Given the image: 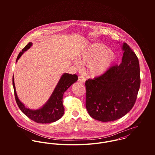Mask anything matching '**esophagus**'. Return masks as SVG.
Returning <instances> with one entry per match:
<instances>
[{"instance_id": "obj_1", "label": "esophagus", "mask_w": 155, "mask_h": 155, "mask_svg": "<svg viewBox=\"0 0 155 155\" xmlns=\"http://www.w3.org/2000/svg\"><path fill=\"white\" fill-rule=\"evenodd\" d=\"M85 81H86V79H85L84 76H79V78H78V81H79V82H85Z\"/></svg>"}]
</instances>
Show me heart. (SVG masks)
<instances>
[{
	"mask_svg": "<svg viewBox=\"0 0 155 155\" xmlns=\"http://www.w3.org/2000/svg\"><path fill=\"white\" fill-rule=\"evenodd\" d=\"M107 48L106 45L101 44L91 45L79 55L76 66L79 67L80 64L88 65V73L92 77L103 74L115 58L114 53Z\"/></svg>",
	"mask_w": 155,
	"mask_h": 155,
	"instance_id": "heart-1",
	"label": "heart"
}]
</instances>
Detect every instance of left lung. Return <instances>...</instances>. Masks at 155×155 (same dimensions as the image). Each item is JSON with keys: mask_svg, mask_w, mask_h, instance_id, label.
I'll list each match as a JSON object with an SVG mask.
<instances>
[{"mask_svg": "<svg viewBox=\"0 0 155 155\" xmlns=\"http://www.w3.org/2000/svg\"><path fill=\"white\" fill-rule=\"evenodd\" d=\"M119 65L104 74L86 81V107L89 114L102 122L119 119L135 103L140 87V64L135 52L126 43Z\"/></svg>", "mask_w": 155, "mask_h": 155, "instance_id": "1", "label": "left lung"}]
</instances>
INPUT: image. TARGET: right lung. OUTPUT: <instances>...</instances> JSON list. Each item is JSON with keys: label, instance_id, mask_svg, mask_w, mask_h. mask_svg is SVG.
I'll list each match as a JSON object with an SVG mask.
<instances>
[{"label": "right lung", "instance_id": "add662e5", "mask_svg": "<svg viewBox=\"0 0 155 155\" xmlns=\"http://www.w3.org/2000/svg\"><path fill=\"white\" fill-rule=\"evenodd\" d=\"M32 45L29 42L22 49L17 58V61L24 51H26ZM78 79L76 74L64 73L63 74L54 89L51 96L44 106L38 110H31L27 109L18 99L14 84V76L12 78V84L14 90V95L17 104L22 113L32 120L39 124H48L55 122L60 119L64 114V108L63 104V97L64 92L73 84Z\"/></svg>", "mask_w": 155, "mask_h": 155}]
</instances>
